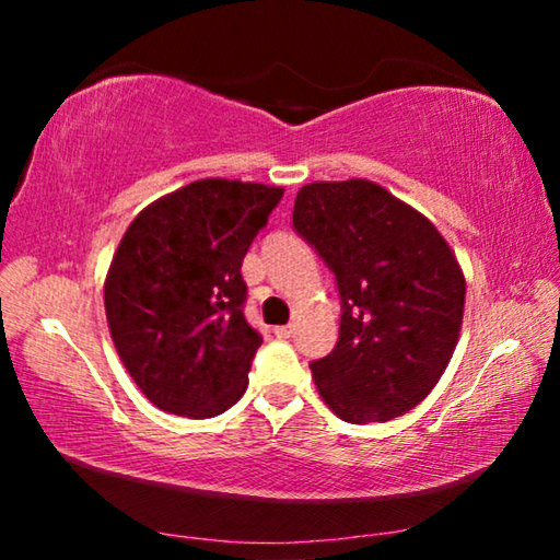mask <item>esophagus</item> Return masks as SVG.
Wrapping results in <instances>:
<instances>
[{
    "label": "esophagus",
    "mask_w": 560,
    "mask_h": 560,
    "mask_svg": "<svg viewBox=\"0 0 560 560\" xmlns=\"http://www.w3.org/2000/svg\"><path fill=\"white\" fill-rule=\"evenodd\" d=\"M293 330H296V326L289 324V326H277V328H273V334H277L279 338H291Z\"/></svg>",
    "instance_id": "1"
}]
</instances>
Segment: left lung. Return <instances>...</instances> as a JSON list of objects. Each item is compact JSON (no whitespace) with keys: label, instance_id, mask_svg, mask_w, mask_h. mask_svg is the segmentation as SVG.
Returning a JSON list of instances; mask_svg holds the SVG:
<instances>
[{"label":"left lung","instance_id":"obj_1","mask_svg":"<svg viewBox=\"0 0 560 560\" xmlns=\"http://www.w3.org/2000/svg\"><path fill=\"white\" fill-rule=\"evenodd\" d=\"M293 226L340 293V334L311 363L340 420L387 422L420 405L457 348L467 281L428 217L371 179L303 185Z\"/></svg>","mask_w":560,"mask_h":560}]
</instances>
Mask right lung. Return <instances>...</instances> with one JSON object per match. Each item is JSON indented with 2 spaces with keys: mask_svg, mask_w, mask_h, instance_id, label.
<instances>
[{
  "mask_svg": "<svg viewBox=\"0 0 560 560\" xmlns=\"http://www.w3.org/2000/svg\"><path fill=\"white\" fill-rule=\"evenodd\" d=\"M283 187L207 177L148 205L103 283L113 346L160 410L214 417L249 385L261 336L244 318L242 261Z\"/></svg>",
  "mask_w": 560,
  "mask_h": 560,
  "instance_id": "add662e5",
  "label": "right lung"
}]
</instances>
